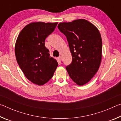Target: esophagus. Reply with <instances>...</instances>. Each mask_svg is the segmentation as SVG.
I'll return each mask as SVG.
<instances>
[{
    "label": "esophagus",
    "instance_id": "esophagus-1",
    "mask_svg": "<svg viewBox=\"0 0 121 121\" xmlns=\"http://www.w3.org/2000/svg\"><path fill=\"white\" fill-rule=\"evenodd\" d=\"M58 60H59V61H61V60H62V57H61V56H59L58 57Z\"/></svg>",
    "mask_w": 121,
    "mask_h": 121
}]
</instances>
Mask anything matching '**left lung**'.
Returning a JSON list of instances; mask_svg holds the SVG:
<instances>
[{
  "mask_svg": "<svg viewBox=\"0 0 121 121\" xmlns=\"http://www.w3.org/2000/svg\"><path fill=\"white\" fill-rule=\"evenodd\" d=\"M58 28L67 37L72 56L67 72L76 84L84 85L95 75L101 63L102 43L99 30L85 19L62 22Z\"/></svg>",
  "mask_w": 121,
  "mask_h": 121,
  "instance_id": "obj_1",
  "label": "left lung"
}]
</instances>
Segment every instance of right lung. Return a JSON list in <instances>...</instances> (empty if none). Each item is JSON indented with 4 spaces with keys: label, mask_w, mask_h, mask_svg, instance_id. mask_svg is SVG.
Segmentation results:
<instances>
[{
    "label": "right lung",
    "mask_w": 121,
    "mask_h": 121,
    "mask_svg": "<svg viewBox=\"0 0 121 121\" xmlns=\"http://www.w3.org/2000/svg\"><path fill=\"white\" fill-rule=\"evenodd\" d=\"M57 24L32 22L24 26L16 41L15 54L18 65L26 78L38 85L50 81L58 65L45 46V39L54 31Z\"/></svg>",
    "instance_id": "1"
}]
</instances>
